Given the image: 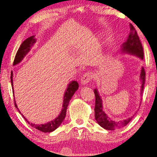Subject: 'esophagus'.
<instances>
[{"label":"esophagus","mask_w":157,"mask_h":157,"mask_svg":"<svg viewBox=\"0 0 157 157\" xmlns=\"http://www.w3.org/2000/svg\"><path fill=\"white\" fill-rule=\"evenodd\" d=\"M93 78V75L91 73H86L81 79V83L82 85H87Z\"/></svg>","instance_id":"1"}]
</instances>
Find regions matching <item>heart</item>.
<instances>
[{"mask_svg": "<svg viewBox=\"0 0 157 157\" xmlns=\"http://www.w3.org/2000/svg\"><path fill=\"white\" fill-rule=\"evenodd\" d=\"M100 55H101V56H102V55H103V54H102V53H101V54H100Z\"/></svg>", "mask_w": 157, "mask_h": 157, "instance_id": "1", "label": "heart"}]
</instances>
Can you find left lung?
<instances>
[{
	"mask_svg": "<svg viewBox=\"0 0 157 157\" xmlns=\"http://www.w3.org/2000/svg\"><path fill=\"white\" fill-rule=\"evenodd\" d=\"M130 26V33L126 42H124L121 48L119 53L128 54L137 56L140 59H143L144 53L143 48L142 46L141 42H140L139 36L136 33L135 28L131 24ZM140 80L141 81V86H140V95L142 96V94L144 89V82H145V72H144V68L142 67L140 74ZM94 93L95 96V118L97 121L98 123L100 126L105 128L106 130H115L118 128H123L126 126L132 120V117H131L127 119H124L119 121H115L111 120L110 117L103 111V101L101 98L100 97L98 90H94Z\"/></svg>",
	"mask_w": 157,
	"mask_h": 157,
	"instance_id": "obj_1",
	"label": "left lung"
}]
</instances>
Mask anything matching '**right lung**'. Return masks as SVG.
<instances>
[{
    "mask_svg": "<svg viewBox=\"0 0 157 157\" xmlns=\"http://www.w3.org/2000/svg\"><path fill=\"white\" fill-rule=\"evenodd\" d=\"M36 39L35 38V36H32L28 38L26 40H25V41L22 43V44L21 45V46H20L19 49L17 52V54H16L15 58H14V62H13L14 66L17 65V64H18L19 63H21L22 62V60L24 59V58L25 57L26 55L30 51L31 48L34 46V44L36 43ZM13 78V71H12L10 81H11L12 87H13V94H14ZM78 87H79V84L76 81H71L69 84H68L67 89L65 91V93H64L62 109L61 110V112H60L59 115H58V117H56L55 119L52 120V121H51L48 122L46 123L39 124H34L33 123H30L29 121H28V119H26V118L21 113V112L20 111V110L18 109L17 103H16L15 98H14L15 107L19 111V113L22 115L24 119H25L26 121L29 123L30 126H32L35 128H36V129L42 131L43 132H52L54 130H56V128H57L60 125V124H62L63 119H65L66 114V110H67L68 104H69V102L71 100V98L73 97V95L75 94V92L78 90Z\"/></svg>",
    "mask_w": 157,
    "mask_h": 157,
    "instance_id": "add662e5",
    "label": "right lung"
}]
</instances>
